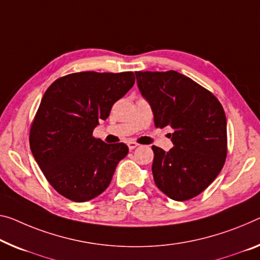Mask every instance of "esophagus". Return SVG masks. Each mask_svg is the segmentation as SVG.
Masks as SVG:
<instances>
[{
  "label": "esophagus",
  "instance_id": "1",
  "mask_svg": "<svg viewBox=\"0 0 260 260\" xmlns=\"http://www.w3.org/2000/svg\"><path fill=\"white\" fill-rule=\"evenodd\" d=\"M127 146H129L130 150H134V149H136V147L138 146V143H136V142H129V143H127Z\"/></svg>",
  "mask_w": 260,
  "mask_h": 260
}]
</instances>
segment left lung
Here are the masks:
<instances>
[{"instance_id": "left-lung-1", "label": "left lung", "mask_w": 260, "mask_h": 260, "mask_svg": "<svg viewBox=\"0 0 260 260\" xmlns=\"http://www.w3.org/2000/svg\"><path fill=\"white\" fill-rule=\"evenodd\" d=\"M138 88L153 111L155 127L170 126L173 147L152 146L155 185L175 201L202 193L226 158V118L218 100L175 71L135 72Z\"/></svg>"}]
</instances>
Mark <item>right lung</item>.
<instances>
[{"label": "right lung", "mask_w": 260, "mask_h": 260, "mask_svg": "<svg viewBox=\"0 0 260 260\" xmlns=\"http://www.w3.org/2000/svg\"><path fill=\"white\" fill-rule=\"evenodd\" d=\"M134 83L133 72H79L57 79L45 91L31 124L30 149L62 197L89 201L109 186L129 149L93 137V130Z\"/></svg>", "instance_id": "right-lung-1"}]
</instances>
